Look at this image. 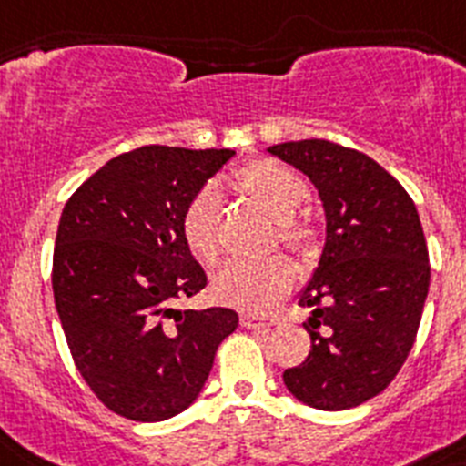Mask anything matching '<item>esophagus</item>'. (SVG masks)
I'll return each instance as SVG.
<instances>
[{"mask_svg": "<svg viewBox=\"0 0 466 466\" xmlns=\"http://www.w3.org/2000/svg\"><path fill=\"white\" fill-rule=\"evenodd\" d=\"M238 321H241L244 329H269V326H274V319H262L256 317V314H248V311H244V314L238 317Z\"/></svg>", "mask_w": 466, "mask_h": 466, "instance_id": "1", "label": "esophagus"}]
</instances>
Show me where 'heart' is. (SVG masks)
<instances>
[{
    "label": "heart",
    "mask_w": 466,
    "mask_h": 466,
    "mask_svg": "<svg viewBox=\"0 0 466 466\" xmlns=\"http://www.w3.org/2000/svg\"><path fill=\"white\" fill-rule=\"evenodd\" d=\"M234 185L277 220L279 244L302 258L317 250L319 229L309 216L298 213L307 199V185L298 173L272 159H253L234 171ZM220 189L204 185L194 192L180 218L185 244L204 265H216L220 258ZM293 265L283 256L238 260L216 274L213 293L225 305L260 311L279 300L293 286Z\"/></svg>",
    "instance_id": "1"
}]
</instances>
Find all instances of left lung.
<instances>
[{
  "label": "left lung",
  "instance_id": "1",
  "mask_svg": "<svg viewBox=\"0 0 466 466\" xmlns=\"http://www.w3.org/2000/svg\"><path fill=\"white\" fill-rule=\"evenodd\" d=\"M309 177L326 208V246L302 290L309 356L286 368L295 399L319 410L361 406L390 387L418 338L429 250L410 194L359 149L330 140L269 147Z\"/></svg>",
  "mask_w": 466,
  "mask_h": 466
}]
</instances>
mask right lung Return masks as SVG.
Instances as JSON below:
<instances>
[{"label": "right lung", "mask_w": 466, "mask_h": 466, "mask_svg": "<svg viewBox=\"0 0 466 466\" xmlns=\"http://www.w3.org/2000/svg\"><path fill=\"white\" fill-rule=\"evenodd\" d=\"M232 157L145 145L107 161L65 204L56 309L76 370L121 418L161 422L192 406L237 330L225 307H173L206 286L180 232L183 210Z\"/></svg>", "instance_id": "add662e5"}]
</instances>
